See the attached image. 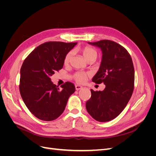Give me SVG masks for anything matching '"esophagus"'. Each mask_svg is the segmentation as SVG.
<instances>
[{
    "label": "esophagus",
    "mask_w": 156,
    "mask_h": 156,
    "mask_svg": "<svg viewBox=\"0 0 156 156\" xmlns=\"http://www.w3.org/2000/svg\"><path fill=\"white\" fill-rule=\"evenodd\" d=\"M83 88V87L81 86V85H78V84H77V85H75V89L77 90H81Z\"/></svg>",
    "instance_id": "esophagus-1"
}]
</instances>
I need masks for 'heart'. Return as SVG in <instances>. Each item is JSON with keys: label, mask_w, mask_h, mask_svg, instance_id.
<instances>
[{"label": "heart", "mask_w": 156, "mask_h": 156, "mask_svg": "<svg viewBox=\"0 0 156 156\" xmlns=\"http://www.w3.org/2000/svg\"><path fill=\"white\" fill-rule=\"evenodd\" d=\"M81 52L84 56V57L85 58V59L88 61L92 58L96 59L98 56L97 51L95 49H94L91 48V47H89V46H87L81 49ZM72 55H73V53L72 51L69 52V53L66 54L64 60V63L65 64H68L71 58H72ZM88 75L89 74L88 73L83 72H77L73 74V77L75 81L77 83H83L85 81V80L88 77Z\"/></svg>", "instance_id": "obj_1"}]
</instances>
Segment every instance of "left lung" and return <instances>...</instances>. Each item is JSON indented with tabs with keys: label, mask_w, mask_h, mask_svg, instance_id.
Masks as SVG:
<instances>
[{
	"label": "left lung",
	"mask_w": 156,
	"mask_h": 156,
	"mask_svg": "<svg viewBox=\"0 0 156 156\" xmlns=\"http://www.w3.org/2000/svg\"><path fill=\"white\" fill-rule=\"evenodd\" d=\"M88 44L100 48L102 60L92 81L105 84L103 91L91 89V97L86 103L88 112L99 122L115 119L124 109L134 89L135 72L131 55L123 46L103 40Z\"/></svg>",
	"instance_id": "1"
}]
</instances>
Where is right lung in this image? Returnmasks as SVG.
I'll list each match as a JSON object with an SVG mask.
<instances>
[{
  "label": "right lung",
  "mask_w": 156,
  "mask_h": 156,
  "mask_svg": "<svg viewBox=\"0 0 156 156\" xmlns=\"http://www.w3.org/2000/svg\"><path fill=\"white\" fill-rule=\"evenodd\" d=\"M77 44L45 42L33 50L23 62L20 94L27 107L37 119L44 121L57 119L75 91L70 82H66L59 89L51 81V76L62 68L66 55Z\"/></svg>",
  "instance_id": "1"
}]
</instances>
